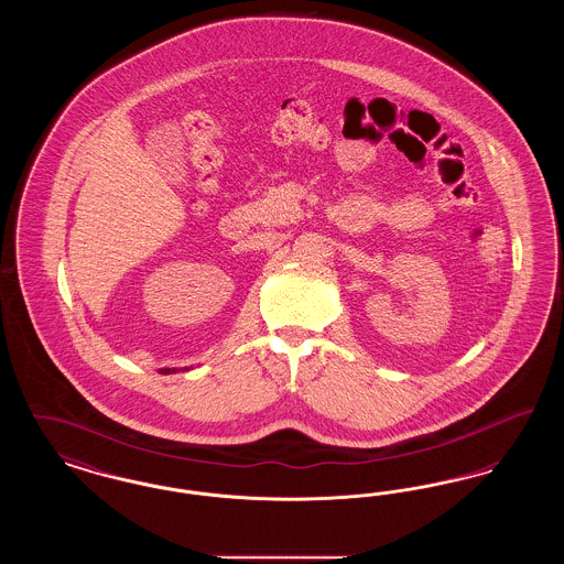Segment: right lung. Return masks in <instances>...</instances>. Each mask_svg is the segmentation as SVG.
<instances>
[{"instance_id":"add662e5","label":"right lung","mask_w":564,"mask_h":564,"mask_svg":"<svg viewBox=\"0 0 564 564\" xmlns=\"http://www.w3.org/2000/svg\"><path fill=\"white\" fill-rule=\"evenodd\" d=\"M184 370H189V368H161L159 372L161 375H175V372H184Z\"/></svg>"}]
</instances>
